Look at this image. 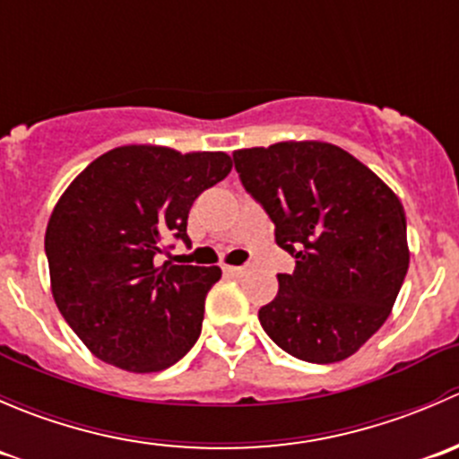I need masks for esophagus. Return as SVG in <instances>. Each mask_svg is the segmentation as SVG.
<instances>
[{"label":"esophagus","mask_w":459,"mask_h":459,"mask_svg":"<svg viewBox=\"0 0 459 459\" xmlns=\"http://www.w3.org/2000/svg\"><path fill=\"white\" fill-rule=\"evenodd\" d=\"M225 272L231 276H243L245 272H247V267L245 265H225Z\"/></svg>","instance_id":"34e87169"}]
</instances>
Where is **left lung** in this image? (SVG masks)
I'll list each match as a JSON object with an SVG mask.
<instances>
[{"label":"left lung","instance_id":"8db88e82","mask_svg":"<svg viewBox=\"0 0 459 459\" xmlns=\"http://www.w3.org/2000/svg\"><path fill=\"white\" fill-rule=\"evenodd\" d=\"M245 192L297 258L258 310L267 337L310 364L355 355L388 319L408 272L406 214L393 189L330 143L234 152Z\"/></svg>","mask_w":459,"mask_h":459}]
</instances>
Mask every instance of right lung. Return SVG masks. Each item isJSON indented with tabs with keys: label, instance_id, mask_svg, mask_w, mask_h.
<instances>
[{
	"label": "right lung",
	"instance_id": "obj_1",
	"mask_svg": "<svg viewBox=\"0 0 459 459\" xmlns=\"http://www.w3.org/2000/svg\"><path fill=\"white\" fill-rule=\"evenodd\" d=\"M230 171L223 152L126 144L95 158L62 194L44 238L53 299L98 359L158 373L192 351L221 267L153 258L162 238L189 243L194 201Z\"/></svg>",
	"mask_w": 459,
	"mask_h": 459
}]
</instances>
